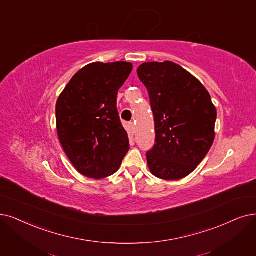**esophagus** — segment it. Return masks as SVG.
<instances>
[{
  "mask_svg": "<svg viewBox=\"0 0 256 256\" xmlns=\"http://www.w3.org/2000/svg\"><path fill=\"white\" fill-rule=\"evenodd\" d=\"M129 132L132 136L136 134V126H134V122H130V124H129Z\"/></svg>",
  "mask_w": 256,
  "mask_h": 256,
  "instance_id": "esophagus-1",
  "label": "esophagus"
}]
</instances>
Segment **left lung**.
I'll return each instance as SVG.
<instances>
[{
	"mask_svg": "<svg viewBox=\"0 0 256 256\" xmlns=\"http://www.w3.org/2000/svg\"><path fill=\"white\" fill-rule=\"evenodd\" d=\"M154 116L156 145L147 152L154 176L186 178L196 169L216 138V109L200 82L180 65L148 62L138 68Z\"/></svg>",
	"mask_w": 256,
	"mask_h": 256,
	"instance_id": "left-lung-1",
	"label": "left lung"
}]
</instances>
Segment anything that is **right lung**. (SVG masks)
Returning a JSON list of instances; mask_svg holds the SVG:
<instances>
[{
  "instance_id": "right-lung-1",
  "label": "right lung",
  "mask_w": 256,
  "mask_h": 256,
  "mask_svg": "<svg viewBox=\"0 0 256 256\" xmlns=\"http://www.w3.org/2000/svg\"><path fill=\"white\" fill-rule=\"evenodd\" d=\"M131 71L132 64L127 62L88 64L72 76L58 98L60 142L74 168L87 178L112 176L129 150L116 96Z\"/></svg>"
}]
</instances>
